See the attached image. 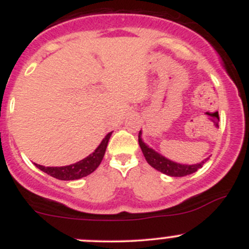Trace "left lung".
I'll use <instances>...</instances> for the list:
<instances>
[{
	"label": "left lung",
	"mask_w": 249,
	"mask_h": 249,
	"mask_svg": "<svg viewBox=\"0 0 249 249\" xmlns=\"http://www.w3.org/2000/svg\"><path fill=\"white\" fill-rule=\"evenodd\" d=\"M142 133H138V143H140L141 149H142V153L144 155L149 164H150L153 168L158 169L161 173L167 175H171V177H185V175L192 174V173L197 172L200 168L201 164L205 163L206 160H204L203 162L198 164H192V166H187V164H180L175 163V162L171 161V160L163 158L162 155H160L159 153H156L155 150H153L151 148H149L148 145H145L143 143L142 138H141Z\"/></svg>",
	"instance_id": "obj_1"
}]
</instances>
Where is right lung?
Returning <instances> with one entry per match:
<instances>
[{
    "mask_svg": "<svg viewBox=\"0 0 249 249\" xmlns=\"http://www.w3.org/2000/svg\"><path fill=\"white\" fill-rule=\"evenodd\" d=\"M112 132L107 133L106 137L104 138L103 142L100 143V145L95 149L93 154H90L89 156H87L86 159L81 160L77 163L70 164V166H64V167H44L40 164H36L40 171L48 173L51 177L56 178L59 180H76L80 178L87 177L90 173H93L96 168L99 167V164L103 161L105 151H106L107 143H108L109 137H111Z\"/></svg>",
    "mask_w": 249,
    "mask_h": 249,
    "instance_id": "right-lung-1",
    "label": "right lung"
}]
</instances>
